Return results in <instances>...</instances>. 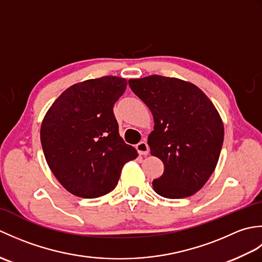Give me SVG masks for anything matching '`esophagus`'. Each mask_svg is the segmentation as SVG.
I'll return each mask as SVG.
<instances>
[{
  "label": "esophagus",
  "mask_w": 262,
  "mask_h": 262,
  "mask_svg": "<svg viewBox=\"0 0 262 262\" xmlns=\"http://www.w3.org/2000/svg\"><path fill=\"white\" fill-rule=\"evenodd\" d=\"M136 148H137L138 153H140L141 155H146L149 151V147H148L147 143L145 141H142V142L138 143L136 145Z\"/></svg>",
  "instance_id": "obj_1"
}]
</instances>
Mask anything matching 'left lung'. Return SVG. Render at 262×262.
Returning <instances> with one entry per match:
<instances>
[{"label":"left lung","instance_id":"left-lung-1","mask_svg":"<svg viewBox=\"0 0 262 262\" xmlns=\"http://www.w3.org/2000/svg\"><path fill=\"white\" fill-rule=\"evenodd\" d=\"M132 91L152 111L151 154L164 172L153 180L165 198H186L202 188L216 168L224 126L214 104L196 85L174 77L151 75L128 81Z\"/></svg>","mask_w":262,"mask_h":262}]
</instances>
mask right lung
I'll list each match as a JSON object with an SVG mask.
<instances>
[{"instance_id":"right-lung-1","label":"right lung","mask_w":262,"mask_h":262,"mask_svg":"<svg viewBox=\"0 0 262 262\" xmlns=\"http://www.w3.org/2000/svg\"><path fill=\"white\" fill-rule=\"evenodd\" d=\"M127 81L102 76L64 91L42 120L43 154L62 186L82 198L113 191L122 166L137 158L136 149L119 136L114 105Z\"/></svg>"}]
</instances>
